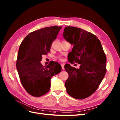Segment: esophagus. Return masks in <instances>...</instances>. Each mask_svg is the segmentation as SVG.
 <instances>
[{
	"instance_id": "esophagus-1",
	"label": "esophagus",
	"mask_w": 120,
	"mask_h": 120,
	"mask_svg": "<svg viewBox=\"0 0 120 120\" xmlns=\"http://www.w3.org/2000/svg\"><path fill=\"white\" fill-rule=\"evenodd\" d=\"M61 65L62 70H64V64H61Z\"/></svg>"
}]
</instances>
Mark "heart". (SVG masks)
<instances>
[{
  "mask_svg": "<svg viewBox=\"0 0 120 120\" xmlns=\"http://www.w3.org/2000/svg\"><path fill=\"white\" fill-rule=\"evenodd\" d=\"M59 59H62V58H61V57H59Z\"/></svg>",
  "mask_w": 120,
  "mask_h": 120,
  "instance_id": "1",
  "label": "heart"
}]
</instances>
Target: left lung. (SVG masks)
<instances>
[{"label": "left lung", "mask_w": 120, "mask_h": 120, "mask_svg": "<svg viewBox=\"0 0 120 120\" xmlns=\"http://www.w3.org/2000/svg\"><path fill=\"white\" fill-rule=\"evenodd\" d=\"M63 37L74 45L69 55L71 63L80 64L79 68L64 65L68 74L65 86L72 98L83 99L95 92L106 73V56L96 35L74 27H65Z\"/></svg>", "instance_id": "left-lung-1"}]
</instances>
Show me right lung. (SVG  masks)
Returning <instances> with one entry per match:
<instances>
[{
	"label": "right lung",
	"mask_w": 120,
	"mask_h": 120,
	"mask_svg": "<svg viewBox=\"0 0 120 120\" xmlns=\"http://www.w3.org/2000/svg\"><path fill=\"white\" fill-rule=\"evenodd\" d=\"M62 27L54 26L35 30L27 35L19 46L17 70L22 85L33 96L46 94L50 88L51 78L61 71L57 62L53 61L45 67L40 61L42 56L49 52Z\"/></svg>",
	"instance_id": "add662e5"
}]
</instances>
